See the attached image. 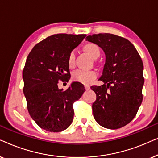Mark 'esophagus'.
<instances>
[{
  "label": "esophagus",
  "mask_w": 158,
  "mask_h": 158,
  "mask_svg": "<svg viewBox=\"0 0 158 158\" xmlns=\"http://www.w3.org/2000/svg\"><path fill=\"white\" fill-rule=\"evenodd\" d=\"M85 90H89L90 89V86L89 85H85Z\"/></svg>",
  "instance_id": "obj_1"
}]
</instances>
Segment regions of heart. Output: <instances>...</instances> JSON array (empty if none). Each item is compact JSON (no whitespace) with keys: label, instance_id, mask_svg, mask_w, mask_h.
Instances as JSON below:
<instances>
[{"label":"heart","instance_id":"heart-1","mask_svg":"<svg viewBox=\"0 0 158 158\" xmlns=\"http://www.w3.org/2000/svg\"><path fill=\"white\" fill-rule=\"evenodd\" d=\"M85 49L94 59H96L100 56L101 51L98 45L94 43H88L85 46ZM75 59H76V50L73 49L69 54L68 56V64L69 66L73 67L75 64ZM97 73L94 70H77L73 73V78L75 81L86 84H90L96 78Z\"/></svg>","mask_w":158,"mask_h":158}]
</instances>
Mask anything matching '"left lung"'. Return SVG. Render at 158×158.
Instances as JSON below:
<instances>
[{
    "mask_svg": "<svg viewBox=\"0 0 158 158\" xmlns=\"http://www.w3.org/2000/svg\"><path fill=\"white\" fill-rule=\"evenodd\" d=\"M106 54L103 75L104 84L93 85L96 100L92 109L94 118L105 128L126 126L135 118L142 102L143 62L135 46L128 40L112 34L88 36Z\"/></svg>",
    "mask_w": 158,
    "mask_h": 158,
    "instance_id": "1",
    "label": "left lung"
}]
</instances>
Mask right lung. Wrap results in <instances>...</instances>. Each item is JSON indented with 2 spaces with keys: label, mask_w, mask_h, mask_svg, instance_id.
<instances>
[{
  "label": "right lung",
  "mask_w": 158,
  "mask_h": 158,
  "mask_svg": "<svg viewBox=\"0 0 158 158\" xmlns=\"http://www.w3.org/2000/svg\"><path fill=\"white\" fill-rule=\"evenodd\" d=\"M85 36L54 34L36 44L28 55L23 70V94L29 115L43 129L59 132L73 122V103L81 98L85 88L74 82L63 91L57 84L69 81V54Z\"/></svg>",
  "instance_id": "right-lung-1"
}]
</instances>
